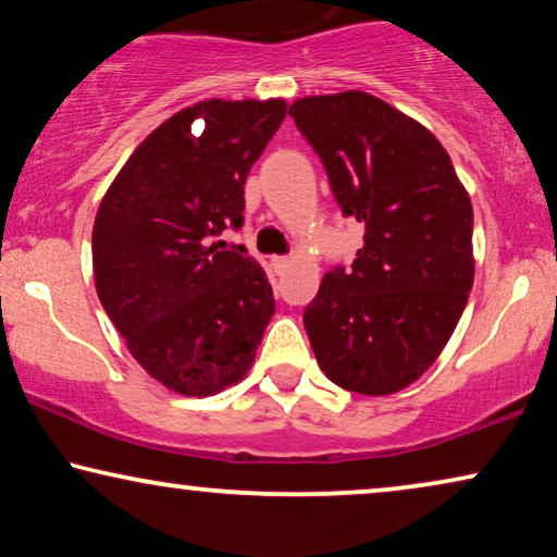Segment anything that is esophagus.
<instances>
[{"mask_svg": "<svg viewBox=\"0 0 557 557\" xmlns=\"http://www.w3.org/2000/svg\"><path fill=\"white\" fill-rule=\"evenodd\" d=\"M289 264H293V260H289V257H272V268H275L277 275H282V272H287Z\"/></svg>", "mask_w": 557, "mask_h": 557, "instance_id": "esophagus-1", "label": "esophagus"}]
</instances>
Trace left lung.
Returning a JSON list of instances; mask_svg holds the SVG:
<instances>
[{
  "label": "left lung",
  "mask_w": 557,
  "mask_h": 557,
  "mask_svg": "<svg viewBox=\"0 0 557 557\" xmlns=\"http://www.w3.org/2000/svg\"><path fill=\"white\" fill-rule=\"evenodd\" d=\"M325 164L345 218L364 225L352 268H335L305 307L332 383L389 395L414 383L450 339L472 287V205L430 129L368 92L289 107Z\"/></svg>",
  "instance_id": "8db88e82"
}]
</instances>
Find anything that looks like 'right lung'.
I'll use <instances>...</instances> for the list:
<instances>
[{"label":"right lung","mask_w":557,"mask_h":557,"mask_svg":"<svg viewBox=\"0 0 557 557\" xmlns=\"http://www.w3.org/2000/svg\"><path fill=\"white\" fill-rule=\"evenodd\" d=\"M285 112L282 99L187 107L132 152L97 210L99 302L132 358L180 395L243 380L275 312L260 264L212 237L243 227L247 172Z\"/></svg>","instance_id":"obj_1"}]
</instances>
